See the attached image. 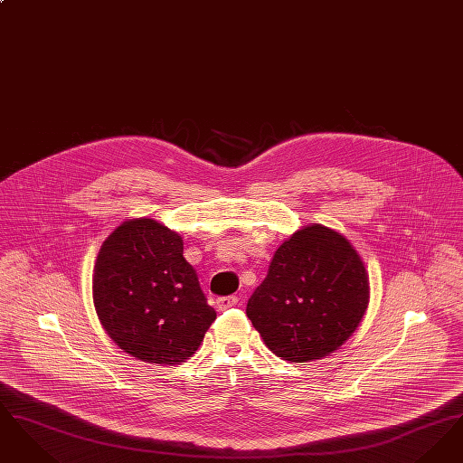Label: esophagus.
Here are the masks:
<instances>
[{"label":"esophagus","instance_id":"esophagus-1","mask_svg":"<svg viewBox=\"0 0 463 463\" xmlns=\"http://www.w3.org/2000/svg\"><path fill=\"white\" fill-rule=\"evenodd\" d=\"M240 302V298L236 295H227V297H221L217 298V308L219 310H225V308L234 307Z\"/></svg>","mask_w":463,"mask_h":463}]
</instances>
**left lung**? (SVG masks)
<instances>
[{"label":"left lung","mask_w":463,"mask_h":463,"mask_svg":"<svg viewBox=\"0 0 463 463\" xmlns=\"http://www.w3.org/2000/svg\"><path fill=\"white\" fill-rule=\"evenodd\" d=\"M368 298V274L353 244L310 225L278 248L246 316L272 353L306 363L330 355L353 335Z\"/></svg>","instance_id":"obj_1"}]
</instances>
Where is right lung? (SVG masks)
Segmentation results:
<instances>
[{
  "mask_svg": "<svg viewBox=\"0 0 463 463\" xmlns=\"http://www.w3.org/2000/svg\"><path fill=\"white\" fill-rule=\"evenodd\" d=\"M93 304L125 353L157 364L191 357L217 317L184 259L182 238L151 219L125 222L104 241Z\"/></svg>",
  "mask_w": 463,
  "mask_h": 463,
  "instance_id": "add662e5",
  "label": "right lung"
}]
</instances>
